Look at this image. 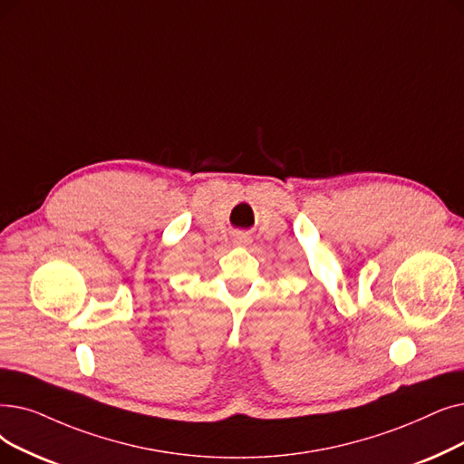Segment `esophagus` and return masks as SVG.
Wrapping results in <instances>:
<instances>
[{
  "label": "esophagus",
  "mask_w": 464,
  "mask_h": 464,
  "mask_svg": "<svg viewBox=\"0 0 464 464\" xmlns=\"http://www.w3.org/2000/svg\"><path fill=\"white\" fill-rule=\"evenodd\" d=\"M248 243H250V237H248L246 233H238V235L235 237V245L245 246V245H248Z\"/></svg>",
  "instance_id": "obj_1"
}]
</instances>
